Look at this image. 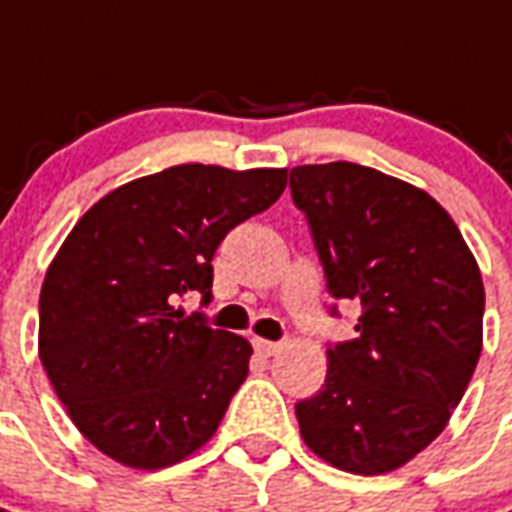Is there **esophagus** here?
<instances>
[{
  "label": "esophagus",
  "mask_w": 512,
  "mask_h": 512,
  "mask_svg": "<svg viewBox=\"0 0 512 512\" xmlns=\"http://www.w3.org/2000/svg\"><path fill=\"white\" fill-rule=\"evenodd\" d=\"M252 345H255V351L260 356H274V354H279V348H282V343H274V340H263V337H255V340H252Z\"/></svg>",
  "instance_id": "1"
}]
</instances>
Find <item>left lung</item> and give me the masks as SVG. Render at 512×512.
<instances>
[{
	"instance_id": "1",
	"label": "left lung",
	"mask_w": 512,
	"mask_h": 512,
	"mask_svg": "<svg viewBox=\"0 0 512 512\" xmlns=\"http://www.w3.org/2000/svg\"><path fill=\"white\" fill-rule=\"evenodd\" d=\"M329 293L362 307L356 340L326 351L301 439L351 474L395 472L447 428L483 351L485 290L458 224L428 191L373 167L290 169Z\"/></svg>"
}]
</instances>
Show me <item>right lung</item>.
<instances>
[{
  "mask_svg": "<svg viewBox=\"0 0 512 512\" xmlns=\"http://www.w3.org/2000/svg\"><path fill=\"white\" fill-rule=\"evenodd\" d=\"M285 186L288 169L178 164L109 191L62 241L40 288L38 354L112 461L156 472L211 441L252 345L175 301L211 299L216 246Z\"/></svg>",
  "mask_w": 512,
  "mask_h": 512,
  "instance_id": "right-lung-1",
  "label": "right lung"
}]
</instances>
